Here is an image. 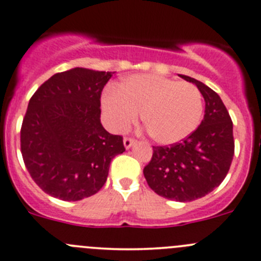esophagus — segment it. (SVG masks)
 I'll list each match as a JSON object with an SVG mask.
<instances>
[{"mask_svg": "<svg viewBox=\"0 0 261 261\" xmlns=\"http://www.w3.org/2000/svg\"><path fill=\"white\" fill-rule=\"evenodd\" d=\"M123 143H124V147L125 148H130L132 146H133L134 143H136V139H133V138H130V137H125L124 138V141H123Z\"/></svg>", "mask_w": 261, "mask_h": 261, "instance_id": "34e87169", "label": "esophagus"}]
</instances>
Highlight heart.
I'll use <instances>...</instances> for the list:
<instances>
[{
	"label": "heart",
	"instance_id": "1",
	"mask_svg": "<svg viewBox=\"0 0 261 261\" xmlns=\"http://www.w3.org/2000/svg\"><path fill=\"white\" fill-rule=\"evenodd\" d=\"M107 119L115 130L130 127L141 113L149 137L160 144H174L199 125L203 97L197 86L157 74H136L108 90L101 99Z\"/></svg>",
	"mask_w": 261,
	"mask_h": 261
}]
</instances>
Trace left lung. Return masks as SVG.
I'll use <instances>...</instances> for the list:
<instances>
[{"label":"left lung","instance_id":"1","mask_svg":"<svg viewBox=\"0 0 261 261\" xmlns=\"http://www.w3.org/2000/svg\"><path fill=\"white\" fill-rule=\"evenodd\" d=\"M205 101L204 118L189 137L170 147H153L143 175L156 194L176 202L204 197L224 180L234 153L232 120L217 92L185 74Z\"/></svg>","mask_w":261,"mask_h":261}]
</instances>
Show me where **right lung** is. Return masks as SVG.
I'll list each match as a JSON object with an SVG mask.
<instances>
[{"label": "right lung", "instance_id": "1", "mask_svg": "<svg viewBox=\"0 0 261 261\" xmlns=\"http://www.w3.org/2000/svg\"><path fill=\"white\" fill-rule=\"evenodd\" d=\"M112 72L76 68L56 73L35 91L22 120L25 166L46 194L76 202L96 194L109 166L125 151L123 137L100 122V97Z\"/></svg>", "mask_w": 261, "mask_h": 261}]
</instances>
